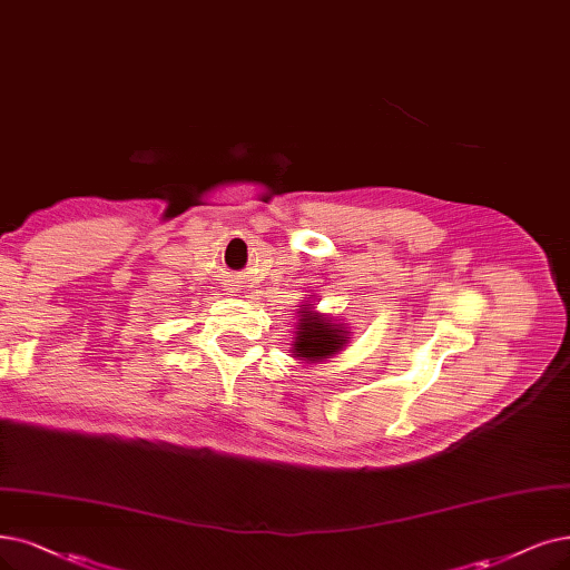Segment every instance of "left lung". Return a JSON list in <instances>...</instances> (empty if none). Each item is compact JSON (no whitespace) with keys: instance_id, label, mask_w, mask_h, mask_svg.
Segmentation results:
<instances>
[{"instance_id":"1","label":"left lung","mask_w":570,"mask_h":570,"mask_svg":"<svg viewBox=\"0 0 570 570\" xmlns=\"http://www.w3.org/2000/svg\"><path fill=\"white\" fill-rule=\"evenodd\" d=\"M298 331L296 341H293V356H298L303 362H322L331 360L333 354H338L347 343V331L343 324H335L324 314L314 312L309 305H301L298 312Z\"/></svg>"}]
</instances>
